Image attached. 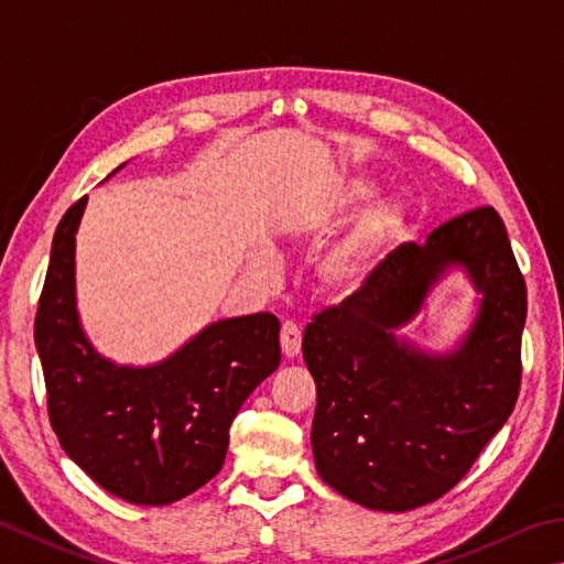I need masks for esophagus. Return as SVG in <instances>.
<instances>
[{"label":"esophagus","mask_w":564,"mask_h":564,"mask_svg":"<svg viewBox=\"0 0 564 564\" xmlns=\"http://www.w3.org/2000/svg\"><path fill=\"white\" fill-rule=\"evenodd\" d=\"M281 350L289 360L299 357L301 352V330L293 323H283L281 327Z\"/></svg>","instance_id":"1"}]
</instances>
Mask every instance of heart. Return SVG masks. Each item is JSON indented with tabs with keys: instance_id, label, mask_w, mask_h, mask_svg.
I'll list each match as a JSON object with an SVG mask.
<instances>
[{
	"instance_id": "1",
	"label": "heart",
	"mask_w": 564,
	"mask_h": 564,
	"mask_svg": "<svg viewBox=\"0 0 564 564\" xmlns=\"http://www.w3.org/2000/svg\"><path fill=\"white\" fill-rule=\"evenodd\" d=\"M377 194V184L367 177H357L345 187L347 204H365ZM404 224V209L397 202H384L357 221L350 237L343 239L317 265V283L333 301H345L370 281L377 261L387 247L389 237Z\"/></svg>"
}]
</instances>
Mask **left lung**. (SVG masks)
<instances>
[{
  "label": "left lung",
  "mask_w": 564,
  "mask_h": 564,
  "mask_svg": "<svg viewBox=\"0 0 564 564\" xmlns=\"http://www.w3.org/2000/svg\"><path fill=\"white\" fill-rule=\"evenodd\" d=\"M464 268L481 293L469 333L432 356L395 330ZM528 313L523 273L494 207L397 247L365 289L313 315L303 360L315 380V468L352 503L404 513L448 494L513 412Z\"/></svg>",
  "instance_id": "obj_1"
}]
</instances>
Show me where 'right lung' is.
Returning a JSON list of instances; mask_svg holds the SVG:
<instances>
[{
	"label": "right lung",
	"mask_w": 564,
	"mask_h": 564,
	"mask_svg": "<svg viewBox=\"0 0 564 564\" xmlns=\"http://www.w3.org/2000/svg\"><path fill=\"white\" fill-rule=\"evenodd\" d=\"M86 202L58 221L34 323L48 419L68 458L100 488L128 503L167 506L221 470L234 416L281 365V323L271 313L227 317L158 365L106 360L76 308Z\"/></svg>",
	"instance_id": "1"
}]
</instances>
